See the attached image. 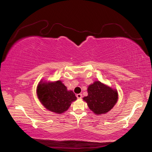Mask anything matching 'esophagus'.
I'll use <instances>...</instances> for the list:
<instances>
[{
	"label": "esophagus",
	"instance_id": "34e87169",
	"mask_svg": "<svg viewBox=\"0 0 152 152\" xmlns=\"http://www.w3.org/2000/svg\"><path fill=\"white\" fill-rule=\"evenodd\" d=\"M76 97L78 99H81L82 97V95L81 93H79V94H77L76 95Z\"/></svg>",
	"mask_w": 152,
	"mask_h": 152
}]
</instances>
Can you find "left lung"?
I'll list each match as a JSON object with an SVG mask.
<instances>
[{
	"label": "left lung",
	"mask_w": 152,
	"mask_h": 152,
	"mask_svg": "<svg viewBox=\"0 0 152 152\" xmlns=\"http://www.w3.org/2000/svg\"><path fill=\"white\" fill-rule=\"evenodd\" d=\"M88 95L83 98L96 115L104 114L114 107L118 99V91L99 81L89 86Z\"/></svg>",
	"instance_id": "left-lung-1"
}]
</instances>
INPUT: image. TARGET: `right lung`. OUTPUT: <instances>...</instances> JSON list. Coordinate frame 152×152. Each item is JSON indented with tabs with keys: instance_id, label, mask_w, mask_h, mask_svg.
<instances>
[{
	"instance_id": "1",
	"label": "right lung",
	"mask_w": 152,
	"mask_h": 152,
	"mask_svg": "<svg viewBox=\"0 0 152 152\" xmlns=\"http://www.w3.org/2000/svg\"><path fill=\"white\" fill-rule=\"evenodd\" d=\"M37 94L40 102L48 110L62 114L69 108L76 96L72 91H68L62 82H40L37 86Z\"/></svg>"
}]
</instances>
